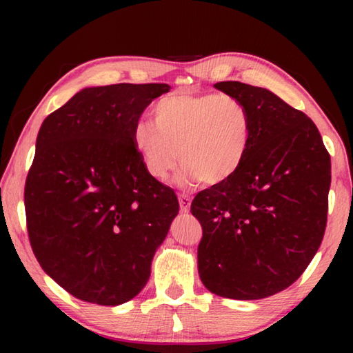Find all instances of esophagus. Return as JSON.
Instances as JSON below:
<instances>
[{"mask_svg":"<svg viewBox=\"0 0 353 353\" xmlns=\"http://www.w3.org/2000/svg\"><path fill=\"white\" fill-rule=\"evenodd\" d=\"M190 205H191V198L188 194H179V207H181V212L182 213H187L190 210Z\"/></svg>","mask_w":353,"mask_h":353,"instance_id":"34e87169","label":"esophagus"}]
</instances>
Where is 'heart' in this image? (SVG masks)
I'll return each instance as SVG.
<instances>
[{
    "mask_svg": "<svg viewBox=\"0 0 353 353\" xmlns=\"http://www.w3.org/2000/svg\"><path fill=\"white\" fill-rule=\"evenodd\" d=\"M152 121H139L132 143L146 171L165 181L183 162L181 183H223L234 177L252 143V117L230 94L176 93L160 99Z\"/></svg>",
    "mask_w": 353,
    "mask_h": 353,
    "instance_id": "1",
    "label": "heart"
}]
</instances>
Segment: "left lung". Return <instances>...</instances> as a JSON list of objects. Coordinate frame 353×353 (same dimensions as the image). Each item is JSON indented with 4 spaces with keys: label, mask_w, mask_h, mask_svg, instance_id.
<instances>
[{
    "label": "left lung",
    "mask_w": 353,
    "mask_h": 353,
    "mask_svg": "<svg viewBox=\"0 0 353 353\" xmlns=\"http://www.w3.org/2000/svg\"><path fill=\"white\" fill-rule=\"evenodd\" d=\"M252 117V143L230 181L196 194L202 225L199 277L213 294L255 301L307 270L324 238L330 155L316 124L277 94L249 83H214Z\"/></svg>",
    "instance_id": "8db88e82"
}]
</instances>
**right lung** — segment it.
<instances>
[{
	"mask_svg": "<svg viewBox=\"0 0 353 353\" xmlns=\"http://www.w3.org/2000/svg\"><path fill=\"white\" fill-rule=\"evenodd\" d=\"M168 83L87 87L41 123L25 185L41 270L98 305L134 299L151 276L179 201L145 168L132 130Z\"/></svg>",
	"mask_w": 353,
	"mask_h": 353,
	"instance_id": "add662e5",
	"label": "right lung"
}]
</instances>
